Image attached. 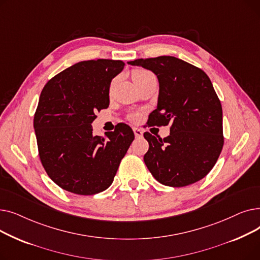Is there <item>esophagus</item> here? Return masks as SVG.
<instances>
[{"label":"esophagus","instance_id":"obj_1","mask_svg":"<svg viewBox=\"0 0 260 260\" xmlns=\"http://www.w3.org/2000/svg\"><path fill=\"white\" fill-rule=\"evenodd\" d=\"M133 131H134V134H135V136H136V138H142V137H143V132H142V129H140V128H138V127H134Z\"/></svg>","mask_w":260,"mask_h":260}]
</instances>
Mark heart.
<instances>
[{
    "mask_svg": "<svg viewBox=\"0 0 260 260\" xmlns=\"http://www.w3.org/2000/svg\"><path fill=\"white\" fill-rule=\"evenodd\" d=\"M148 75H152V74L149 73V72H147V71H144V70H137V71H135L133 73V80L134 81L135 80H138V79L144 78V77H146ZM139 118H140L139 113H131L128 115V119L131 121H137V120H139Z\"/></svg>",
    "mask_w": 260,
    "mask_h": 260,
    "instance_id": "1",
    "label": "heart"
}]
</instances>
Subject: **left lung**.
Instances as JSON below:
<instances>
[{
	"label": "left lung",
	"mask_w": 260,
	"mask_h": 260,
	"mask_svg": "<svg viewBox=\"0 0 260 260\" xmlns=\"http://www.w3.org/2000/svg\"><path fill=\"white\" fill-rule=\"evenodd\" d=\"M131 65L152 71L159 81L157 108L148 126L171 124L163 139L145 132L148 151L144 162L160 183L180 187L206 177L223 147L222 107L208 75L171 56L137 59Z\"/></svg>",
	"instance_id": "1"
}]
</instances>
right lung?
<instances>
[{"label":"right lung","instance_id":"1","mask_svg":"<svg viewBox=\"0 0 260 260\" xmlns=\"http://www.w3.org/2000/svg\"><path fill=\"white\" fill-rule=\"evenodd\" d=\"M120 60L79 62L51 78L41 92L34 118L41 163L49 178L77 195L103 192L114 181L135 135L118 123L104 137L91 123L109 105V85L122 72Z\"/></svg>","mask_w":260,"mask_h":260}]
</instances>
